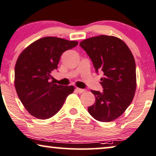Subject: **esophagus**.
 Wrapping results in <instances>:
<instances>
[{
	"mask_svg": "<svg viewBox=\"0 0 156 156\" xmlns=\"http://www.w3.org/2000/svg\"><path fill=\"white\" fill-rule=\"evenodd\" d=\"M76 91L78 93H83V92H84V91H85V90L82 89H79V88H76Z\"/></svg>",
	"mask_w": 156,
	"mask_h": 156,
	"instance_id": "esophagus-1",
	"label": "esophagus"
}]
</instances>
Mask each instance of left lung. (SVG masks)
I'll return each instance as SVG.
<instances>
[{
	"mask_svg": "<svg viewBox=\"0 0 156 156\" xmlns=\"http://www.w3.org/2000/svg\"><path fill=\"white\" fill-rule=\"evenodd\" d=\"M80 46L92 61L101 78L102 92L91 90L96 101L88 111L94 119L110 122L121 116L132 103L136 91V65L134 56L123 41L99 35L87 38Z\"/></svg>",
	"mask_w": 156,
	"mask_h": 156,
	"instance_id": "1",
	"label": "left lung"
}]
</instances>
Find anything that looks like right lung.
<instances>
[{
	"mask_svg": "<svg viewBox=\"0 0 156 156\" xmlns=\"http://www.w3.org/2000/svg\"><path fill=\"white\" fill-rule=\"evenodd\" d=\"M77 41L45 37L28 46L19 56L15 65L14 86L29 113L39 119H48L59 112L73 86L50 82L51 72L57 69L63 52L78 45Z\"/></svg>",
	"mask_w": 156,
	"mask_h": 156,
	"instance_id": "obj_1",
	"label": "right lung"
}]
</instances>
